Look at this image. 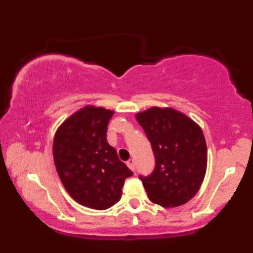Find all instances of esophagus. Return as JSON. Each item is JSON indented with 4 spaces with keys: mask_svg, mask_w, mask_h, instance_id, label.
<instances>
[{
    "mask_svg": "<svg viewBox=\"0 0 253 253\" xmlns=\"http://www.w3.org/2000/svg\"><path fill=\"white\" fill-rule=\"evenodd\" d=\"M127 167H128L129 169L132 170V171H134V170H135V164H134V161H133V159H129V161L127 162Z\"/></svg>",
    "mask_w": 253,
    "mask_h": 253,
    "instance_id": "esophagus-1",
    "label": "esophagus"
}]
</instances>
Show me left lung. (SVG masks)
Masks as SVG:
<instances>
[{"instance_id":"1","label":"left lung","mask_w":253,"mask_h":253,"mask_svg":"<svg viewBox=\"0 0 253 253\" xmlns=\"http://www.w3.org/2000/svg\"><path fill=\"white\" fill-rule=\"evenodd\" d=\"M152 145L156 167L143 181L147 196L162 207L193 199L207 170V145L201 127L173 108H152L135 115Z\"/></svg>"}]
</instances>
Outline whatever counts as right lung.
Segmentation results:
<instances>
[{"label": "right lung", "mask_w": 253, "mask_h": 253, "mask_svg": "<svg viewBox=\"0 0 253 253\" xmlns=\"http://www.w3.org/2000/svg\"><path fill=\"white\" fill-rule=\"evenodd\" d=\"M114 112L85 106L58 127L53 159L64 188L75 201L103 211L120 201L125 179L133 172L107 141Z\"/></svg>", "instance_id": "right-lung-1"}]
</instances>
